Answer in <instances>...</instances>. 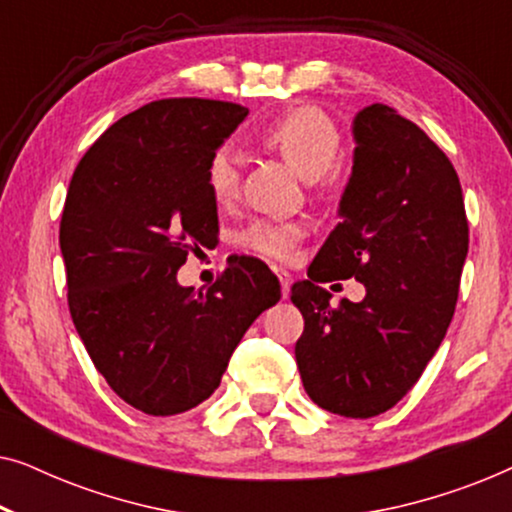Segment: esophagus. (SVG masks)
<instances>
[{
  "label": "esophagus",
  "mask_w": 512,
  "mask_h": 512,
  "mask_svg": "<svg viewBox=\"0 0 512 512\" xmlns=\"http://www.w3.org/2000/svg\"><path fill=\"white\" fill-rule=\"evenodd\" d=\"M275 272H277V279H279V284H282V296L284 298H289V289H291V275L286 270H282V268H275Z\"/></svg>",
  "instance_id": "1"
}]
</instances>
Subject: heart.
<instances>
[{"instance_id": "heart-1", "label": "heart", "mask_w": 512, "mask_h": 512, "mask_svg": "<svg viewBox=\"0 0 512 512\" xmlns=\"http://www.w3.org/2000/svg\"><path fill=\"white\" fill-rule=\"evenodd\" d=\"M258 139L277 151L300 177L317 179L333 165L340 151V130L333 118L317 107L284 111L261 130ZM207 188L219 207L233 205L240 195V160L230 149L214 151L207 163ZM305 226L298 221L258 219L240 233V244L258 256L286 261L303 240Z\"/></svg>"}]
</instances>
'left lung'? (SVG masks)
I'll return each instance as SVG.
<instances>
[{"label":"left lung","instance_id":"left-lung-1","mask_svg":"<svg viewBox=\"0 0 512 512\" xmlns=\"http://www.w3.org/2000/svg\"><path fill=\"white\" fill-rule=\"evenodd\" d=\"M342 221L291 286L305 319L296 363L307 396L333 415L387 412L422 377L450 326L468 254L464 195L450 158L387 104L354 118ZM354 276L361 304L330 305L324 281Z\"/></svg>","mask_w":512,"mask_h":512}]
</instances>
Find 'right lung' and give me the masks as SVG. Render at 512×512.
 Here are the masks:
<instances>
[{
  "label": "right lung",
  "mask_w": 512,
  "mask_h": 512,
  "mask_svg": "<svg viewBox=\"0 0 512 512\" xmlns=\"http://www.w3.org/2000/svg\"><path fill=\"white\" fill-rule=\"evenodd\" d=\"M249 109L172 97L116 121L76 165L60 221L72 321L95 368L146 415H179L214 394L277 277L240 256L207 291L177 282L219 233L207 163Z\"/></svg>",
  "instance_id": "right-lung-1"
}]
</instances>
